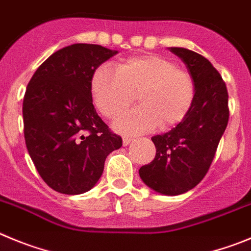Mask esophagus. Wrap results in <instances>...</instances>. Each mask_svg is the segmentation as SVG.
Returning a JSON list of instances; mask_svg holds the SVG:
<instances>
[{
  "label": "esophagus",
  "mask_w": 251,
  "mask_h": 251,
  "mask_svg": "<svg viewBox=\"0 0 251 251\" xmlns=\"http://www.w3.org/2000/svg\"><path fill=\"white\" fill-rule=\"evenodd\" d=\"M132 137H130V136H124L123 137V144H124V146H127L128 144H130L131 141H132Z\"/></svg>",
  "instance_id": "1"
}]
</instances>
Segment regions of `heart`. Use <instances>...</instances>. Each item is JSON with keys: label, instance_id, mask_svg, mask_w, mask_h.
<instances>
[{"label": "heart", "instance_id": "1", "mask_svg": "<svg viewBox=\"0 0 251 251\" xmlns=\"http://www.w3.org/2000/svg\"><path fill=\"white\" fill-rule=\"evenodd\" d=\"M92 99L101 114L116 119L134 102L140 105L120 117L117 130L128 134L148 132L160 125L170 127L185 119L193 107L196 83L187 71L162 56L127 58L116 70L100 66L91 80Z\"/></svg>", "mask_w": 251, "mask_h": 251}]
</instances>
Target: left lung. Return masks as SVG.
<instances>
[{"label": "left lung", "mask_w": 251, "mask_h": 251, "mask_svg": "<svg viewBox=\"0 0 251 251\" xmlns=\"http://www.w3.org/2000/svg\"><path fill=\"white\" fill-rule=\"evenodd\" d=\"M186 65L196 83L193 107L170 131L151 137L155 159L139 170L152 190L180 195L205 177L229 121L227 90L215 67L204 56L181 47H171Z\"/></svg>", "instance_id": "8db88e82"}]
</instances>
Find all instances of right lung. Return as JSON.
I'll list each match as a JSON object with an SVG mask.
<instances>
[{"label": "right lung", "instance_id": "obj_1", "mask_svg": "<svg viewBox=\"0 0 251 251\" xmlns=\"http://www.w3.org/2000/svg\"><path fill=\"white\" fill-rule=\"evenodd\" d=\"M117 51L75 44L36 70L24 98V134L36 170L51 189L76 195L102 175L105 160L123 146L92 103L94 72Z\"/></svg>", "mask_w": 251, "mask_h": 251}]
</instances>
